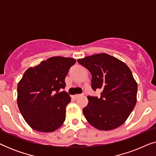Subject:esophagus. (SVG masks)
Segmentation results:
<instances>
[{
    "label": "esophagus",
    "mask_w": 156,
    "mask_h": 156,
    "mask_svg": "<svg viewBox=\"0 0 156 156\" xmlns=\"http://www.w3.org/2000/svg\"><path fill=\"white\" fill-rule=\"evenodd\" d=\"M83 94H75V95H74V97L75 98V99H76V98H78V97H81V96H82Z\"/></svg>",
    "instance_id": "esophagus-1"
}]
</instances>
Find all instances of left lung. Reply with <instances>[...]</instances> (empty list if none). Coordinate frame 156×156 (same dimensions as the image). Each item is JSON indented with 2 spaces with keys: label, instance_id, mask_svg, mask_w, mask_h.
I'll return each instance as SVG.
<instances>
[{
  "label": "left lung",
  "instance_id": "obj_1",
  "mask_svg": "<svg viewBox=\"0 0 156 156\" xmlns=\"http://www.w3.org/2000/svg\"><path fill=\"white\" fill-rule=\"evenodd\" d=\"M77 62L91 74V88L101 89V97L88 96L83 108L87 121L96 129L110 131L123 124L137 101L138 85L129 67L106 53L91 55Z\"/></svg>",
  "mask_w": 156,
  "mask_h": 156
}]
</instances>
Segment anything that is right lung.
<instances>
[{"label":"right lung","mask_w":156,"mask_h":156,"mask_svg":"<svg viewBox=\"0 0 156 156\" xmlns=\"http://www.w3.org/2000/svg\"><path fill=\"white\" fill-rule=\"evenodd\" d=\"M76 60L52 57L30 67L18 84L17 102L27 124L35 131H55L65 120L66 106L71 101L65 89V77Z\"/></svg>","instance_id":"add662e5"}]
</instances>
